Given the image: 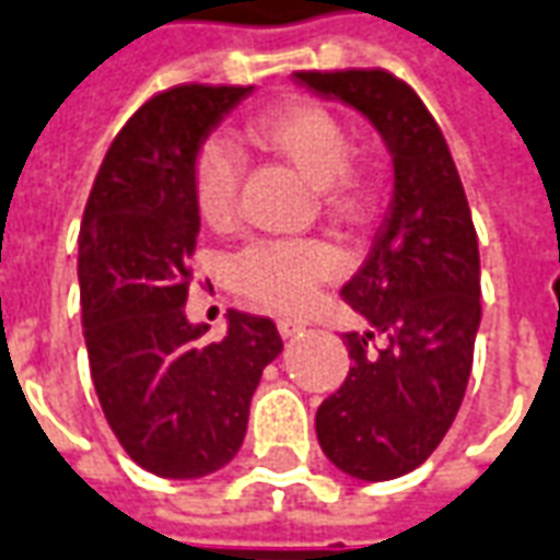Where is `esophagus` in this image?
Listing matches in <instances>:
<instances>
[{
	"label": "esophagus",
	"mask_w": 560,
	"mask_h": 560,
	"mask_svg": "<svg viewBox=\"0 0 560 560\" xmlns=\"http://www.w3.org/2000/svg\"><path fill=\"white\" fill-rule=\"evenodd\" d=\"M304 328H307V323H304L301 316H280V319H277V331H280L283 337L301 335Z\"/></svg>",
	"instance_id": "34e87169"
}]
</instances>
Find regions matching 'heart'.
I'll use <instances>...</instances> for the list:
<instances>
[{
  "instance_id": "obj_1",
  "label": "heart",
  "mask_w": 560,
  "mask_h": 560,
  "mask_svg": "<svg viewBox=\"0 0 560 560\" xmlns=\"http://www.w3.org/2000/svg\"><path fill=\"white\" fill-rule=\"evenodd\" d=\"M249 135L265 150L307 174L328 217L359 229L380 201L376 174L352 160V129L337 110L313 98H289L249 120ZM244 160L223 138H205L192 160V198L208 225L235 220ZM340 256L316 237H256L237 249L229 265L232 283L265 307H295L316 283L335 277Z\"/></svg>"
}]
</instances>
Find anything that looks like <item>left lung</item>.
<instances>
[{"instance_id":"8db88e82","label":"left lung","mask_w":560,"mask_h":560,"mask_svg":"<svg viewBox=\"0 0 560 560\" xmlns=\"http://www.w3.org/2000/svg\"><path fill=\"white\" fill-rule=\"evenodd\" d=\"M295 78L362 110L395 156L392 208L340 289L368 331L343 335L350 371L316 410L328 462L383 482L425 462L462 407L482 316L477 229L446 138L410 83L386 69Z\"/></svg>"}]
</instances>
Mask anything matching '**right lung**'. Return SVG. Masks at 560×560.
Listing matches in <instances>:
<instances>
[{"instance_id":"right-lung-1","label":"right lung","mask_w":560,"mask_h":560,"mask_svg":"<svg viewBox=\"0 0 560 560\" xmlns=\"http://www.w3.org/2000/svg\"><path fill=\"white\" fill-rule=\"evenodd\" d=\"M249 90L184 83L144 102L108 147L83 210L93 386L126 455L165 479L208 477L235 458L261 368L283 350L268 316L232 311L220 340L184 316L201 225L192 160Z\"/></svg>"}]
</instances>
